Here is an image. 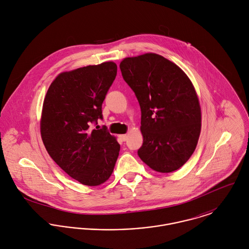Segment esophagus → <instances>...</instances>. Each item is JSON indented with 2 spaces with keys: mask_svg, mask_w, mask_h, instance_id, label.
<instances>
[{
  "mask_svg": "<svg viewBox=\"0 0 249 249\" xmlns=\"http://www.w3.org/2000/svg\"><path fill=\"white\" fill-rule=\"evenodd\" d=\"M119 138L123 141V142H125L127 140V135L126 134H124V135H120Z\"/></svg>",
  "mask_w": 249,
  "mask_h": 249,
  "instance_id": "esophagus-1",
  "label": "esophagus"
}]
</instances>
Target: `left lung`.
I'll use <instances>...</instances> for the list:
<instances>
[{"instance_id":"1","label":"left lung","mask_w":249,"mask_h":249,"mask_svg":"<svg viewBox=\"0 0 249 249\" xmlns=\"http://www.w3.org/2000/svg\"><path fill=\"white\" fill-rule=\"evenodd\" d=\"M120 69L141 108L139 157L156 172L177 171L195 151L201 128L200 106L191 80L156 53L124 58Z\"/></svg>"}]
</instances>
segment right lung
<instances>
[{
	"instance_id": "right-lung-1",
	"label": "right lung",
	"mask_w": 249,
	"mask_h": 249,
	"mask_svg": "<svg viewBox=\"0 0 249 249\" xmlns=\"http://www.w3.org/2000/svg\"><path fill=\"white\" fill-rule=\"evenodd\" d=\"M116 75L114 62L62 72L44 100L41 136L45 147L67 175L83 185L106 182L119 156L120 144L107 126L91 127L103 120L102 106Z\"/></svg>"
}]
</instances>
